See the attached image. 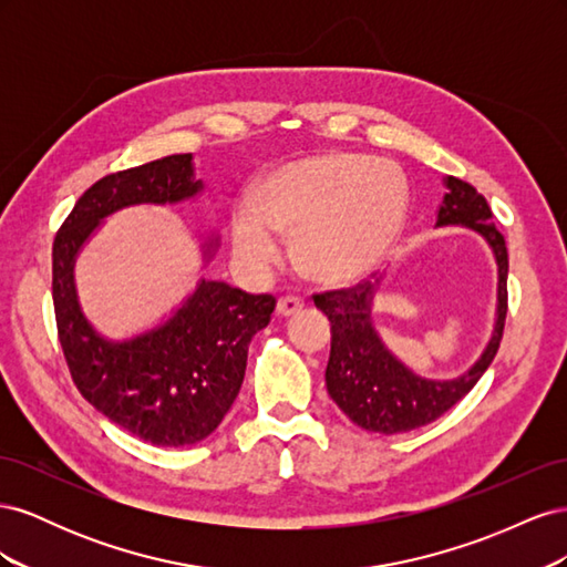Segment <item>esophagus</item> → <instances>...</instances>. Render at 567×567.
Segmentation results:
<instances>
[{
    "instance_id": "34e87169",
    "label": "esophagus",
    "mask_w": 567,
    "mask_h": 567,
    "mask_svg": "<svg viewBox=\"0 0 567 567\" xmlns=\"http://www.w3.org/2000/svg\"><path fill=\"white\" fill-rule=\"evenodd\" d=\"M302 307H305L302 298H298V296H284L277 302V312L281 317H290V315H296L298 310H302Z\"/></svg>"
}]
</instances>
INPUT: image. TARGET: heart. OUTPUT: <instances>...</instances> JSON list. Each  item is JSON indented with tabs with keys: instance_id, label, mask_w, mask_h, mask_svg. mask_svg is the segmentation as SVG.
I'll list each match as a JSON object with an SVG mask.
<instances>
[{
	"instance_id": "obj_1",
	"label": "heart",
	"mask_w": 567,
	"mask_h": 567,
	"mask_svg": "<svg viewBox=\"0 0 567 567\" xmlns=\"http://www.w3.org/2000/svg\"><path fill=\"white\" fill-rule=\"evenodd\" d=\"M406 217V182L394 165L357 153H319L271 169L234 213V246L255 269L279 260L293 234L307 277L350 284L383 262Z\"/></svg>"
}]
</instances>
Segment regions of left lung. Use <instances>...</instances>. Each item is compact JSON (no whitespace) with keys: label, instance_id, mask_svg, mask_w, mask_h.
<instances>
[{"label":"left lung","instance_id":"8db88e82","mask_svg":"<svg viewBox=\"0 0 567 567\" xmlns=\"http://www.w3.org/2000/svg\"><path fill=\"white\" fill-rule=\"evenodd\" d=\"M450 194L437 213V227L463 225L483 234L499 265V305L487 350L468 373L454 381H427L394 359L371 326L373 286L359 281L352 288L323 290L315 305L331 321V357L326 367V388L350 421L371 433H406L437 421L461 402L487 371L499 350L508 312V250L504 234L494 227L492 210L477 188L458 177L447 179Z\"/></svg>","mask_w":567,"mask_h":567}]
</instances>
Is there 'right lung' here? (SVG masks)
<instances>
[{"instance_id": "right-lung-1", "label": "right lung", "mask_w": 567, "mask_h": 567, "mask_svg": "<svg viewBox=\"0 0 567 567\" xmlns=\"http://www.w3.org/2000/svg\"><path fill=\"white\" fill-rule=\"evenodd\" d=\"M198 192L192 153L120 169L78 198L51 250V296L73 383L109 421L158 447L194 444L221 423L241 390L250 340L269 323L277 298L200 281L161 329L106 342L80 312L73 260L106 215L136 203H177Z\"/></svg>"}]
</instances>
